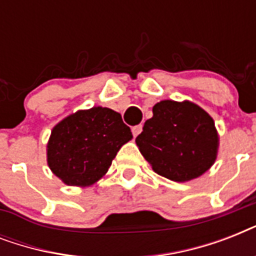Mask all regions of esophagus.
Listing matches in <instances>:
<instances>
[{"instance_id": "1", "label": "esophagus", "mask_w": 256, "mask_h": 256, "mask_svg": "<svg viewBox=\"0 0 256 256\" xmlns=\"http://www.w3.org/2000/svg\"><path fill=\"white\" fill-rule=\"evenodd\" d=\"M132 136H140V132H142V124H136V126H134V128H132Z\"/></svg>"}]
</instances>
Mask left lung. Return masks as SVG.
<instances>
[{
	"label": "left lung",
	"instance_id": "8db88e82",
	"mask_svg": "<svg viewBox=\"0 0 256 256\" xmlns=\"http://www.w3.org/2000/svg\"><path fill=\"white\" fill-rule=\"evenodd\" d=\"M136 142L156 174L187 182L214 164L219 136L212 118L198 104L166 100L154 104Z\"/></svg>",
	"mask_w": 256,
	"mask_h": 256
}]
</instances>
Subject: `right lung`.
<instances>
[{
    "label": "right lung",
    "mask_w": 256,
    "mask_h": 256,
    "mask_svg": "<svg viewBox=\"0 0 256 256\" xmlns=\"http://www.w3.org/2000/svg\"><path fill=\"white\" fill-rule=\"evenodd\" d=\"M132 138L120 112L96 108L70 114L52 130L48 164L69 186H90L112 166L116 152Z\"/></svg>",
    "instance_id": "right-lung-1"
}]
</instances>
